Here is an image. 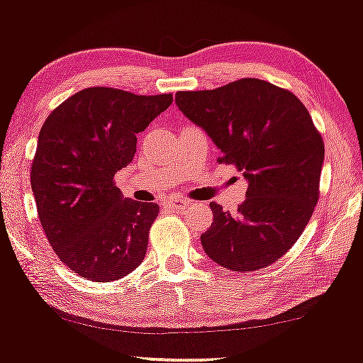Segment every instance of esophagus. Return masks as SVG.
Instances as JSON below:
<instances>
[{
  "label": "esophagus",
  "mask_w": 363,
  "mask_h": 363,
  "mask_svg": "<svg viewBox=\"0 0 363 363\" xmlns=\"http://www.w3.org/2000/svg\"><path fill=\"white\" fill-rule=\"evenodd\" d=\"M189 205H191L189 199H181V198L170 199V201L165 203V206L170 208V210H176V211H184Z\"/></svg>",
  "instance_id": "esophagus-1"
}]
</instances>
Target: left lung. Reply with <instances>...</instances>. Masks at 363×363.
Segmentation results:
<instances>
[{"label":"left lung","instance_id":"1","mask_svg":"<svg viewBox=\"0 0 363 363\" xmlns=\"http://www.w3.org/2000/svg\"><path fill=\"white\" fill-rule=\"evenodd\" d=\"M176 104L222 150L220 164L247 179L235 213L210 203L201 245L216 264L257 272L290 251L319 199L324 141L297 95L257 78L213 90L177 91Z\"/></svg>","mask_w":363,"mask_h":363}]
</instances>
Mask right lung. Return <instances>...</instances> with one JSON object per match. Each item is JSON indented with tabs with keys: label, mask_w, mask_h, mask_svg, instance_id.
Wrapping results in <instances>:
<instances>
[{
	"label": "right lung",
	"mask_w": 363,
	"mask_h": 363,
	"mask_svg": "<svg viewBox=\"0 0 363 363\" xmlns=\"http://www.w3.org/2000/svg\"><path fill=\"white\" fill-rule=\"evenodd\" d=\"M172 94L90 86L44 121L30 167L37 215L56 256L90 281L126 277L143 261L160 208L123 198L114 176L136 153V135Z\"/></svg>",
	"instance_id": "1"
}]
</instances>
